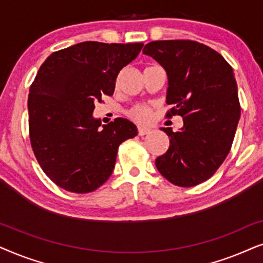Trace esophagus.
I'll list each match as a JSON object with an SVG mask.
<instances>
[{
  "mask_svg": "<svg viewBox=\"0 0 263 263\" xmlns=\"http://www.w3.org/2000/svg\"><path fill=\"white\" fill-rule=\"evenodd\" d=\"M152 132V129L148 128V127H143V125H140V127L138 128V133L140 136H143L146 134H149V133Z\"/></svg>",
  "mask_w": 263,
  "mask_h": 263,
  "instance_id": "1",
  "label": "esophagus"
}]
</instances>
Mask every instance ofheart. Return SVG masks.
Instances as JSON below:
<instances>
[{"instance_id":"heart-1","label":"heart","mask_w":263,"mask_h":263,"mask_svg":"<svg viewBox=\"0 0 263 263\" xmlns=\"http://www.w3.org/2000/svg\"><path fill=\"white\" fill-rule=\"evenodd\" d=\"M129 117L140 123H145L149 120L151 110L146 106H136L129 111Z\"/></svg>"}]
</instances>
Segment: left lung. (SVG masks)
Masks as SVG:
<instances>
[{"instance_id": "8db88e82", "label": "left lung", "mask_w": 263, "mask_h": 263, "mask_svg": "<svg viewBox=\"0 0 263 263\" xmlns=\"http://www.w3.org/2000/svg\"><path fill=\"white\" fill-rule=\"evenodd\" d=\"M142 52L167 74L166 116H181L183 127L172 132L158 171L178 186L200 184L215 174L228 157L240 117L233 70L220 53L194 41H156Z\"/></svg>"}]
</instances>
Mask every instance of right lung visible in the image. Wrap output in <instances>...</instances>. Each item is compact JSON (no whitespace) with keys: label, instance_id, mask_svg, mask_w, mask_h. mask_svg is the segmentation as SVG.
I'll list each match as a JSON object with an SVG mask.
<instances>
[{"label":"right lung","instance_id":"add662e5","mask_svg":"<svg viewBox=\"0 0 263 263\" xmlns=\"http://www.w3.org/2000/svg\"><path fill=\"white\" fill-rule=\"evenodd\" d=\"M142 43L84 42L52 52L39 68L28 95L33 153L45 175L71 193H91L112 174L117 149L138 135L136 125L116 118L102 127L95 103L112 96L122 68Z\"/></svg>","mask_w":263,"mask_h":263}]
</instances>
